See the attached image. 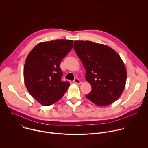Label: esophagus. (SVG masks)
I'll use <instances>...</instances> for the list:
<instances>
[{
    "instance_id": "obj_1",
    "label": "esophagus",
    "mask_w": 148,
    "mask_h": 148,
    "mask_svg": "<svg viewBox=\"0 0 148 148\" xmlns=\"http://www.w3.org/2000/svg\"><path fill=\"white\" fill-rule=\"evenodd\" d=\"M74 82L75 83V84H81L82 83V82L78 78H75L74 80Z\"/></svg>"
}]
</instances>
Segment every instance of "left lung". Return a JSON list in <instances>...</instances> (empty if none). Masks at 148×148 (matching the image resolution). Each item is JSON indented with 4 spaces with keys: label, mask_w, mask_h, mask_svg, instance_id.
<instances>
[{
    "label": "left lung",
    "mask_w": 148,
    "mask_h": 148,
    "mask_svg": "<svg viewBox=\"0 0 148 148\" xmlns=\"http://www.w3.org/2000/svg\"><path fill=\"white\" fill-rule=\"evenodd\" d=\"M74 49L92 87L86 97L100 107L116 101L123 91L127 77L119 55L108 46L90 41H75Z\"/></svg>",
    "instance_id": "obj_1"
}]
</instances>
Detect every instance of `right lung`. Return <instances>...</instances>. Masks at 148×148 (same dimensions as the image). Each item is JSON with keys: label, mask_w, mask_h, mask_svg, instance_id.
<instances>
[{"label": "right lung", "mask_w": 148, "mask_h": 148, "mask_svg": "<svg viewBox=\"0 0 148 148\" xmlns=\"http://www.w3.org/2000/svg\"><path fill=\"white\" fill-rule=\"evenodd\" d=\"M73 47V41L41 42L29 53L24 66V81L29 94L38 103L49 106L62 97L70 84L61 81L60 63Z\"/></svg>", "instance_id": "1"}]
</instances>
